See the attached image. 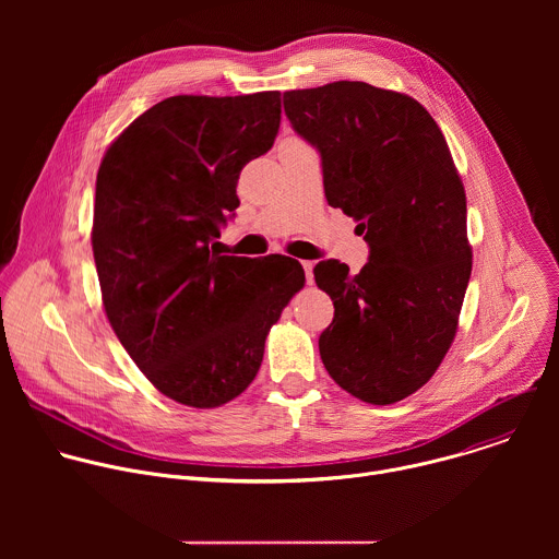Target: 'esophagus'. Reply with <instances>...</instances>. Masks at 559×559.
<instances>
[{"mask_svg":"<svg viewBox=\"0 0 559 559\" xmlns=\"http://www.w3.org/2000/svg\"><path fill=\"white\" fill-rule=\"evenodd\" d=\"M300 265H302V270H305V278H307V283L311 285V283H313V261H302Z\"/></svg>","mask_w":559,"mask_h":559,"instance_id":"34e87169","label":"esophagus"}]
</instances>
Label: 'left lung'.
Instances as JSON below:
<instances>
[{"label":"left lung","mask_w":559,"mask_h":559,"mask_svg":"<svg viewBox=\"0 0 559 559\" xmlns=\"http://www.w3.org/2000/svg\"><path fill=\"white\" fill-rule=\"evenodd\" d=\"M321 154L325 197L358 221L369 261L313 267L334 300L318 338L330 376L371 405L418 391L449 352L471 276L466 197L444 134L409 95L334 82L283 95Z\"/></svg>","instance_id":"obj_1"}]
</instances>
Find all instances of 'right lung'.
<instances>
[{
  "instance_id": "add662e5",
  "label": "right lung",
  "mask_w": 559,
  "mask_h": 559,
  "mask_svg": "<svg viewBox=\"0 0 559 559\" xmlns=\"http://www.w3.org/2000/svg\"><path fill=\"white\" fill-rule=\"evenodd\" d=\"M281 93L179 95L136 117L97 173L93 254L108 321L173 401L221 407L259 373L265 338L305 285L298 261L221 257L238 175L278 134Z\"/></svg>"
}]
</instances>
